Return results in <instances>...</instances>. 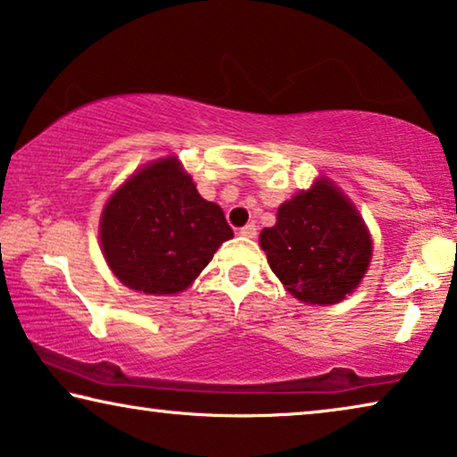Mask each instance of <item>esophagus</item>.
Listing matches in <instances>:
<instances>
[{
	"label": "esophagus",
	"mask_w": 457,
	"mask_h": 457,
	"mask_svg": "<svg viewBox=\"0 0 457 457\" xmlns=\"http://www.w3.org/2000/svg\"><path fill=\"white\" fill-rule=\"evenodd\" d=\"M240 234L244 237H256V226H254V223H246V226L240 229Z\"/></svg>",
	"instance_id": "obj_1"
}]
</instances>
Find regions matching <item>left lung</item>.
<instances>
[{
	"instance_id": "left-lung-1",
	"label": "left lung",
	"mask_w": 457,
	"mask_h": 457,
	"mask_svg": "<svg viewBox=\"0 0 457 457\" xmlns=\"http://www.w3.org/2000/svg\"><path fill=\"white\" fill-rule=\"evenodd\" d=\"M261 248L285 289L318 305L351 294L371 258L363 220L328 180L283 203L275 226L261 231Z\"/></svg>"
}]
</instances>
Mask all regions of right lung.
I'll return each mask as SVG.
<instances>
[{"mask_svg": "<svg viewBox=\"0 0 457 457\" xmlns=\"http://www.w3.org/2000/svg\"><path fill=\"white\" fill-rule=\"evenodd\" d=\"M231 236L221 207L196 193L176 158L133 174L100 221L108 267L127 287L154 295L187 289Z\"/></svg>", "mask_w": 457, "mask_h": 457, "instance_id": "obj_1", "label": "right lung"}]
</instances>
